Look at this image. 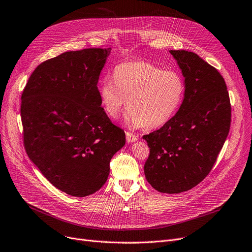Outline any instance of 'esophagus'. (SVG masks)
I'll list each match as a JSON object with an SVG mask.
<instances>
[{
    "label": "esophagus",
    "mask_w": 252,
    "mask_h": 252,
    "mask_svg": "<svg viewBox=\"0 0 252 252\" xmlns=\"http://www.w3.org/2000/svg\"><path fill=\"white\" fill-rule=\"evenodd\" d=\"M138 139L137 135L131 133V132H126V140L127 143H133V142H136V140Z\"/></svg>",
    "instance_id": "1"
}]
</instances>
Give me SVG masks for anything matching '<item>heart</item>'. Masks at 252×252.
I'll return each mask as SVG.
<instances>
[{"instance_id":"obj_1","label":"heart","mask_w":252,"mask_h":252,"mask_svg":"<svg viewBox=\"0 0 252 252\" xmlns=\"http://www.w3.org/2000/svg\"><path fill=\"white\" fill-rule=\"evenodd\" d=\"M185 92L182 74L148 62L117 66L114 80L105 79L99 87L102 108L109 118H117L127 100V124L146 129L168 123L182 105Z\"/></svg>"}]
</instances>
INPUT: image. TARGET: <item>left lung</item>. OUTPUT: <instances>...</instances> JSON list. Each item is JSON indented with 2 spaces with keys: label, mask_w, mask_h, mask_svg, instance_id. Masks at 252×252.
Listing matches in <instances>:
<instances>
[{
  "label": "left lung",
  "mask_w": 252,
  "mask_h": 252,
  "mask_svg": "<svg viewBox=\"0 0 252 252\" xmlns=\"http://www.w3.org/2000/svg\"><path fill=\"white\" fill-rule=\"evenodd\" d=\"M185 77L182 105L168 123L144 135L150 154L144 170L162 193H180L209 175L230 127L231 108L224 78L192 52L169 50Z\"/></svg>",
  "instance_id": "left-lung-1"
}]
</instances>
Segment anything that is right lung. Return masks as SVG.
I'll use <instances>...</instances> for the list:
<instances>
[{
    "label": "right lung",
    "instance_id": "1",
    "mask_svg": "<svg viewBox=\"0 0 252 252\" xmlns=\"http://www.w3.org/2000/svg\"><path fill=\"white\" fill-rule=\"evenodd\" d=\"M110 48L66 52L37 66L22 94L26 152L55 187L72 196L101 188L125 145L101 107L97 87Z\"/></svg>",
    "mask_w": 252,
    "mask_h": 252
}]
</instances>
